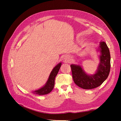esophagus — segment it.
I'll list each match as a JSON object with an SVG mask.
<instances>
[{
	"label": "esophagus",
	"instance_id": "esophagus-1",
	"mask_svg": "<svg viewBox=\"0 0 121 121\" xmlns=\"http://www.w3.org/2000/svg\"><path fill=\"white\" fill-rule=\"evenodd\" d=\"M64 60L65 61H67V62H69V58L67 56H65L64 57Z\"/></svg>",
	"mask_w": 121,
	"mask_h": 121
}]
</instances>
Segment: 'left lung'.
<instances>
[{
	"label": "left lung",
	"instance_id": "1",
	"mask_svg": "<svg viewBox=\"0 0 121 121\" xmlns=\"http://www.w3.org/2000/svg\"><path fill=\"white\" fill-rule=\"evenodd\" d=\"M100 53L99 63L95 73L93 75L88 74L82 65L72 64V76L75 83L84 89H91L101 85L107 79L110 72L111 56L107 44L100 41L97 48Z\"/></svg>",
	"mask_w": 121,
	"mask_h": 121
}]
</instances>
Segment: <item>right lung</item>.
Masks as SVG:
<instances>
[{
    "label": "right lung",
    "instance_id": "add662e5",
    "mask_svg": "<svg viewBox=\"0 0 121 121\" xmlns=\"http://www.w3.org/2000/svg\"><path fill=\"white\" fill-rule=\"evenodd\" d=\"M61 63H58L54 67L52 70L51 72L48 80L45 84L40 88L32 91V92L38 95H45L49 93L52 90L54 86L55 78L56 76L57 73L60 70L61 67Z\"/></svg>",
    "mask_w": 121,
    "mask_h": 121
}]
</instances>
